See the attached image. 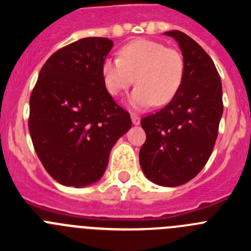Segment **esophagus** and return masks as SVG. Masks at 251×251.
I'll list each match as a JSON object with an SVG mask.
<instances>
[{"mask_svg":"<svg viewBox=\"0 0 251 251\" xmlns=\"http://www.w3.org/2000/svg\"><path fill=\"white\" fill-rule=\"evenodd\" d=\"M130 118H132V123L134 124V126H138V124L141 123V118H139V115L132 114L130 115Z\"/></svg>","mask_w":251,"mask_h":251,"instance_id":"1","label":"esophagus"}]
</instances>
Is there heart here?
<instances>
[{"label":"heart","mask_w":251,"mask_h":251,"mask_svg":"<svg viewBox=\"0 0 251 251\" xmlns=\"http://www.w3.org/2000/svg\"><path fill=\"white\" fill-rule=\"evenodd\" d=\"M121 57H106L101 76L106 90L121 94L134 83L128 103L134 109L151 104L165 105L175 98L185 74L182 54L152 40H136L121 49Z\"/></svg>","instance_id":"b5f03b06"}]
</instances>
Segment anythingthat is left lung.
I'll use <instances>...</instances> for the list:
<instances>
[{
    "label": "left lung",
    "mask_w": 251,
    "mask_h": 251,
    "mask_svg": "<svg viewBox=\"0 0 251 251\" xmlns=\"http://www.w3.org/2000/svg\"><path fill=\"white\" fill-rule=\"evenodd\" d=\"M185 60V74L175 98L154 114L142 118L146 132L139 163L153 183L176 187L197 176L206 165L223 115V86L211 57L181 31H167Z\"/></svg>",
    "instance_id": "left-lung-1"
}]
</instances>
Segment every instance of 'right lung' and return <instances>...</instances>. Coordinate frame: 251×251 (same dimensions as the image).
Returning <instances> with one entry per match:
<instances>
[{
    "instance_id": "1",
    "label": "right lung",
    "mask_w": 251,
    "mask_h": 251,
    "mask_svg": "<svg viewBox=\"0 0 251 251\" xmlns=\"http://www.w3.org/2000/svg\"><path fill=\"white\" fill-rule=\"evenodd\" d=\"M113 48L85 37L57 50L40 70L28 130L45 170L64 186L85 187L104 175L113 146L132 127L108 93L101 64Z\"/></svg>"
}]
</instances>
